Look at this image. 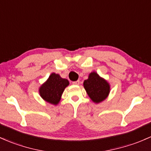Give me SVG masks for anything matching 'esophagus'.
Wrapping results in <instances>:
<instances>
[{
	"mask_svg": "<svg viewBox=\"0 0 151 151\" xmlns=\"http://www.w3.org/2000/svg\"><path fill=\"white\" fill-rule=\"evenodd\" d=\"M79 83H80L79 80H77V81H76V82H72V84H74V85H79Z\"/></svg>",
	"mask_w": 151,
	"mask_h": 151,
	"instance_id": "esophagus-1",
	"label": "esophagus"
}]
</instances>
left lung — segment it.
Wrapping results in <instances>:
<instances>
[{
  "instance_id": "8db88e82",
  "label": "left lung",
  "mask_w": 151,
  "mask_h": 151,
  "mask_svg": "<svg viewBox=\"0 0 151 151\" xmlns=\"http://www.w3.org/2000/svg\"><path fill=\"white\" fill-rule=\"evenodd\" d=\"M83 86L89 98L96 104L106 100L110 92L109 82L96 72L89 73L88 79L84 81Z\"/></svg>"
}]
</instances>
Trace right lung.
<instances>
[{"label":"right lung","instance_id":"obj_1","mask_svg":"<svg viewBox=\"0 0 151 151\" xmlns=\"http://www.w3.org/2000/svg\"><path fill=\"white\" fill-rule=\"evenodd\" d=\"M69 84L67 79L61 77L59 74L53 72L39 89L41 97L48 103L57 105L60 102L64 89Z\"/></svg>","mask_w":151,"mask_h":151}]
</instances>
